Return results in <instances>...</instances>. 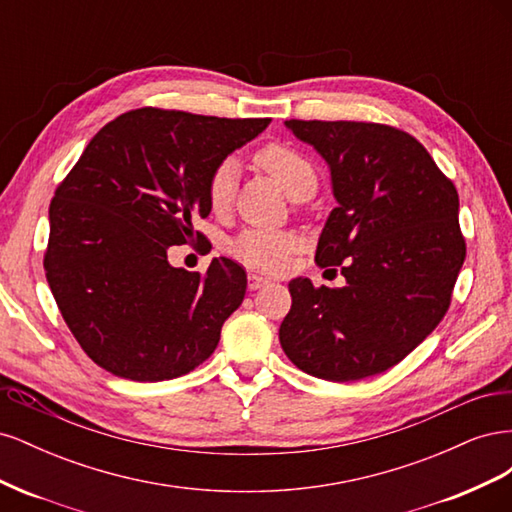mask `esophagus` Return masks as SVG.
<instances>
[{
  "label": "esophagus",
  "mask_w": 512,
  "mask_h": 512,
  "mask_svg": "<svg viewBox=\"0 0 512 512\" xmlns=\"http://www.w3.org/2000/svg\"><path fill=\"white\" fill-rule=\"evenodd\" d=\"M269 284H271L269 277H262V275H256V273L247 275V286H250V290H258V288L269 286Z\"/></svg>",
  "instance_id": "obj_1"
}]
</instances>
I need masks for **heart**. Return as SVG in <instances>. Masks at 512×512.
Listing matches in <instances>:
<instances>
[{"instance_id": "b5f03b06", "label": "heart", "mask_w": 512, "mask_h": 512, "mask_svg": "<svg viewBox=\"0 0 512 512\" xmlns=\"http://www.w3.org/2000/svg\"><path fill=\"white\" fill-rule=\"evenodd\" d=\"M256 162L282 185L288 196L307 181H316L314 166L297 149L271 143L256 153ZM239 168L235 158H224L213 166L207 179V203L213 211H226L235 198ZM299 247V237L288 230H243L230 243V254L243 265L277 271L286 265L288 256Z\"/></svg>"}]
</instances>
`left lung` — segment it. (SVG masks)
Returning <instances> with one entry per match:
<instances>
[{
	"label": "left lung",
	"instance_id": "8db88e82",
	"mask_svg": "<svg viewBox=\"0 0 512 512\" xmlns=\"http://www.w3.org/2000/svg\"><path fill=\"white\" fill-rule=\"evenodd\" d=\"M286 128L331 168V211L316 262L344 288L288 284L280 327L288 359L309 376L350 382L397 365L451 305L466 239L459 194L404 130L365 121L290 119Z\"/></svg>",
	"mask_w": 512,
	"mask_h": 512
}]
</instances>
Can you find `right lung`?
Segmentation results:
<instances>
[{
	"mask_svg": "<svg viewBox=\"0 0 512 512\" xmlns=\"http://www.w3.org/2000/svg\"><path fill=\"white\" fill-rule=\"evenodd\" d=\"M271 119L136 108L91 138L51 200L46 282L87 356L113 376L160 382L190 374L245 297L230 258L207 273L175 269L168 247L205 239L207 179Z\"/></svg>",
	"mask_w": 512,
	"mask_h": 512,
	"instance_id": "add662e5",
	"label": "right lung"
}]
</instances>
